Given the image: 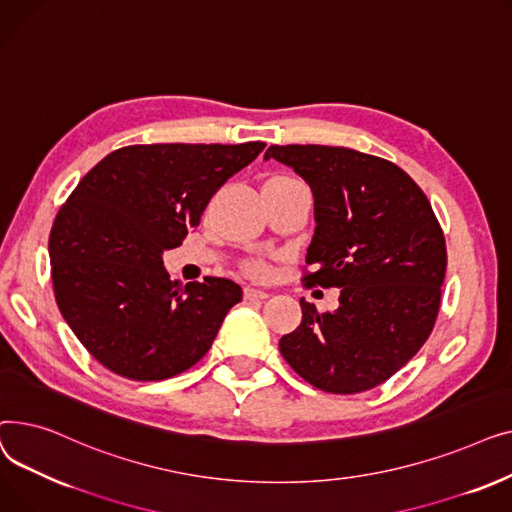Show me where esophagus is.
Returning a JSON list of instances; mask_svg holds the SVG:
<instances>
[{
    "instance_id": "obj_1",
    "label": "esophagus",
    "mask_w": 512,
    "mask_h": 512,
    "mask_svg": "<svg viewBox=\"0 0 512 512\" xmlns=\"http://www.w3.org/2000/svg\"><path fill=\"white\" fill-rule=\"evenodd\" d=\"M267 297H270V294H267L265 290L251 288V286L245 288V299H247V301H263V299H267Z\"/></svg>"
}]
</instances>
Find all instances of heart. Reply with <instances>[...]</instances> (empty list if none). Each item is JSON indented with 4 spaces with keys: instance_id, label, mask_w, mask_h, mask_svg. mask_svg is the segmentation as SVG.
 Segmentation results:
<instances>
[{
    "instance_id": "1",
    "label": "heart",
    "mask_w": 512,
    "mask_h": 512,
    "mask_svg": "<svg viewBox=\"0 0 512 512\" xmlns=\"http://www.w3.org/2000/svg\"><path fill=\"white\" fill-rule=\"evenodd\" d=\"M282 178V176H280ZM247 272L251 274V276H255V278H265L267 276V265L263 263V261H251V263H247Z\"/></svg>"
}]
</instances>
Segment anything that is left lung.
<instances>
[{"label":"left lung","instance_id":"8db88e82","mask_svg":"<svg viewBox=\"0 0 512 512\" xmlns=\"http://www.w3.org/2000/svg\"><path fill=\"white\" fill-rule=\"evenodd\" d=\"M313 193L307 286L340 288L336 311L301 299V326L280 338L286 363L311 386L355 394L407 365L436 324L446 242L434 209L396 164L346 147L272 145Z\"/></svg>","mask_w":512,"mask_h":512}]
</instances>
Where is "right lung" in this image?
I'll use <instances>...</instances> for the list:
<instances>
[{
	"label": "right lung",
	"mask_w": 512,
	"mask_h": 512,
	"mask_svg": "<svg viewBox=\"0 0 512 512\" xmlns=\"http://www.w3.org/2000/svg\"><path fill=\"white\" fill-rule=\"evenodd\" d=\"M263 147L130 145L78 182L49 234L51 280L66 324L103 367L157 382L209 351L242 290L226 278L180 286L161 255Z\"/></svg>",
	"instance_id": "obj_1"
}]
</instances>
